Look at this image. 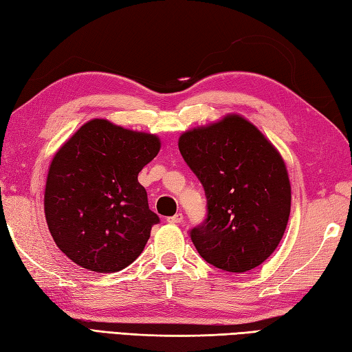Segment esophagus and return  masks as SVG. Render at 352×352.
<instances>
[{"instance_id":"esophagus-1","label":"esophagus","mask_w":352,"mask_h":352,"mask_svg":"<svg viewBox=\"0 0 352 352\" xmlns=\"http://www.w3.org/2000/svg\"><path fill=\"white\" fill-rule=\"evenodd\" d=\"M182 220H184L182 212H177V214H175V216H171V217H168V219H167V221H168V223H171V225H177V223H181Z\"/></svg>"}]
</instances>
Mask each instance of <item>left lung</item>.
I'll list each match as a JSON object with an SVG mask.
<instances>
[{
	"instance_id": "left-lung-1",
	"label": "left lung",
	"mask_w": 352,
	"mask_h": 352,
	"mask_svg": "<svg viewBox=\"0 0 352 352\" xmlns=\"http://www.w3.org/2000/svg\"><path fill=\"white\" fill-rule=\"evenodd\" d=\"M177 146L206 195L208 217L190 232L200 256L234 274L260 266L275 252L290 216L281 153L239 113L190 129Z\"/></svg>"
}]
</instances>
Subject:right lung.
Wrapping results in <instances>:
<instances>
[{
  "label": "right lung",
  "instance_id": "obj_1",
  "mask_svg": "<svg viewBox=\"0 0 352 352\" xmlns=\"http://www.w3.org/2000/svg\"><path fill=\"white\" fill-rule=\"evenodd\" d=\"M161 148L160 136L94 118L54 153L44 210L54 243L71 261L98 274L132 264L160 217L138 182Z\"/></svg>",
  "mask_w": 352,
  "mask_h": 352
}]
</instances>
